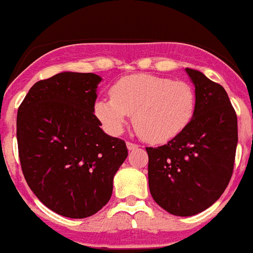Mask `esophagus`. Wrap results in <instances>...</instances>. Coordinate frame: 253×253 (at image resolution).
Instances as JSON below:
<instances>
[{"label":"esophagus","instance_id":"1","mask_svg":"<svg viewBox=\"0 0 253 253\" xmlns=\"http://www.w3.org/2000/svg\"><path fill=\"white\" fill-rule=\"evenodd\" d=\"M137 144H135V143H131V141H127V149L128 150H135V149H137Z\"/></svg>","mask_w":253,"mask_h":253}]
</instances>
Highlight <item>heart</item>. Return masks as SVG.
I'll return each mask as SVG.
<instances>
[{"instance_id":"heart-1","label":"heart","mask_w":253,"mask_h":253,"mask_svg":"<svg viewBox=\"0 0 253 253\" xmlns=\"http://www.w3.org/2000/svg\"><path fill=\"white\" fill-rule=\"evenodd\" d=\"M195 105V91L188 82L140 73L117 81L110 99L95 103V114L112 133L120 132L133 114L140 136L150 143H166L189 126Z\"/></svg>"}]
</instances>
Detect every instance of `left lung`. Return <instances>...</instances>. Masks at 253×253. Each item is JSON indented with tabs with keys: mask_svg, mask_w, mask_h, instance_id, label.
I'll use <instances>...</instances> for the list:
<instances>
[{
	"mask_svg": "<svg viewBox=\"0 0 253 253\" xmlns=\"http://www.w3.org/2000/svg\"><path fill=\"white\" fill-rule=\"evenodd\" d=\"M195 87L192 122L166 145L146 148L153 199L175 216H193L217 201L234 169L237 114L221 84L186 68Z\"/></svg>",
	"mask_w": 253,
	"mask_h": 253,
	"instance_id": "left-lung-1",
	"label": "left lung"
}]
</instances>
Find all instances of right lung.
Instances as JSON below:
<instances>
[{"label": "right lung", "mask_w": 253, "mask_h": 253, "mask_svg": "<svg viewBox=\"0 0 253 253\" xmlns=\"http://www.w3.org/2000/svg\"><path fill=\"white\" fill-rule=\"evenodd\" d=\"M94 73L63 72L36 82L18 109L16 139L23 175L54 212L84 218L109 202L127 146L100 128Z\"/></svg>", "instance_id": "add662e5"}]
</instances>
